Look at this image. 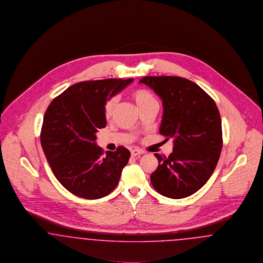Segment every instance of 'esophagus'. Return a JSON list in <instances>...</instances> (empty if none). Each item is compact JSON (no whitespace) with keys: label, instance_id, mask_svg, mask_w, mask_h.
I'll list each match as a JSON object with an SVG mask.
<instances>
[{"label":"esophagus","instance_id":"1","mask_svg":"<svg viewBox=\"0 0 263 263\" xmlns=\"http://www.w3.org/2000/svg\"><path fill=\"white\" fill-rule=\"evenodd\" d=\"M130 153H132V156H138V155H140V154H143L144 152H143V151H141V149L134 148V149L130 151Z\"/></svg>","mask_w":263,"mask_h":263}]
</instances>
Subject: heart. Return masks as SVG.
<instances>
[{
    "label": "heart",
    "mask_w": 263,
    "mask_h": 263,
    "mask_svg": "<svg viewBox=\"0 0 263 263\" xmlns=\"http://www.w3.org/2000/svg\"><path fill=\"white\" fill-rule=\"evenodd\" d=\"M132 96L134 98L136 104L138 105V109L141 110L143 109L144 107L151 105L152 103H155L156 100L154 96L152 95V92H149L148 90H145V89H138L136 91L133 92ZM117 103H118V98L111 97L106 102L105 104V116L106 117H111L112 111L115 110L116 106H117Z\"/></svg>",
    "instance_id": "obj_1"
}]
</instances>
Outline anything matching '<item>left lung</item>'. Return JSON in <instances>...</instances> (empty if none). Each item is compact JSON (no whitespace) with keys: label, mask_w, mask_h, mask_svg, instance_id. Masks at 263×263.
Wrapping results in <instances>:
<instances>
[{"label":"left lung","mask_w":263,"mask_h":263,"mask_svg":"<svg viewBox=\"0 0 263 263\" xmlns=\"http://www.w3.org/2000/svg\"><path fill=\"white\" fill-rule=\"evenodd\" d=\"M162 101L159 133L173 138V152L155 153L158 167L151 176L153 188L171 199L197 192L213 174L222 147L221 116L207 93L197 84L176 76L143 77Z\"/></svg>","instance_id":"8db88e82"}]
</instances>
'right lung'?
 Wrapping results in <instances>:
<instances>
[{
	"label": "right lung",
	"instance_id": "add662e5",
	"mask_svg": "<svg viewBox=\"0 0 263 263\" xmlns=\"http://www.w3.org/2000/svg\"><path fill=\"white\" fill-rule=\"evenodd\" d=\"M134 79L85 81L67 88L44 114L42 149L57 180L84 199H100L117 187L130 152L98 146V129L107 125L105 104Z\"/></svg>",
	"mask_w": 263,
	"mask_h": 263
}]
</instances>
